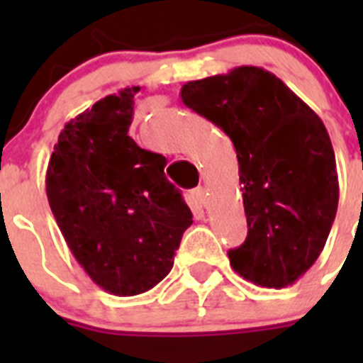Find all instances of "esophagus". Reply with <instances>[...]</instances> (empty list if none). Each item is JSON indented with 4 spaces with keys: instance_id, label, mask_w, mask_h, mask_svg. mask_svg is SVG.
I'll list each match as a JSON object with an SVG mask.
<instances>
[{
    "instance_id": "obj_1",
    "label": "esophagus",
    "mask_w": 363,
    "mask_h": 363,
    "mask_svg": "<svg viewBox=\"0 0 363 363\" xmlns=\"http://www.w3.org/2000/svg\"><path fill=\"white\" fill-rule=\"evenodd\" d=\"M192 198L196 200V203L203 205V207H205V203H207V194H205V189L203 187L194 189V191H192Z\"/></svg>"
}]
</instances>
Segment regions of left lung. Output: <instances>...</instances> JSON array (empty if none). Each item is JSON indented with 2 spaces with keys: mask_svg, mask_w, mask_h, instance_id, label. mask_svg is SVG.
I'll use <instances>...</instances> for the list:
<instances>
[{
  "mask_svg": "<svg viewBox=\"0 0 363 363\" xmlns=\"http://www.w3.org/2000/svg\"><path fill=\"white\" fill-rule=\"evenodd\" d=\"M179 96L236 149L249 230L229 251L230 265L259 287L293 285L318 259L338 209V172L325 125L262 67L187 82Z\"/></svg>",
  "mask_w": 363,
  "mask_h": 363,
  "instance_id": "obj_1",
  "label": "left lung"
}]
</instances>
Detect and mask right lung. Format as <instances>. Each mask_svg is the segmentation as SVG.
Listing matches in <instances>:
<instances>
[{"label": "right lung", "mask_w": 363, "mask_h": 363, "mask_svg": "<svg viewBox=\"0 0 363 363\" xmlns=\"http://www.w3.org/2000/svg\"><path fill=\"white\" fill-rule=\"evenodd\" d=\"M140 86L108 94L70 120L45 185L57 227L96 285L114 296L152 289L171 272L192 213L165 178V156L129 136Z\"/></svg>", "instance_id": "1"}]
</instances>
